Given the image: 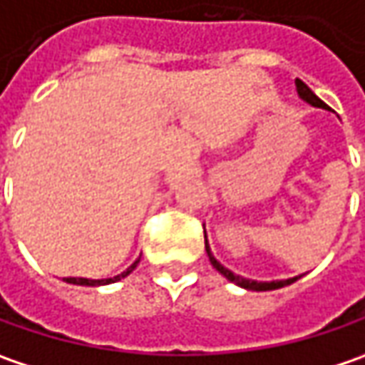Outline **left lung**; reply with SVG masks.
I'll list each match as a JSON object with an SVG mask.
<instances>
[{"label": "left lung", "instance_id": "left-lung-1", "mask_svg": "<svg viewBox=\"0 0 365 365\" xmlns=\"http://www.w3.org/2000/svg\"><path fill=\"white\" fill-rule=\"evenodd\" d=\"M296 83V91H298V98L302 100V102L310 103L312 108H323V110H327L329 106H327L312 89L304 83V81H300V79H296L294 81ZM204 239H206V230H204ZM206 253H208V259H210V263L214 265V269L218 272V274H222V276L227 277L229 282H232V284H237V286H241V288H245V290H253V292H267V290H277V288H284V286H290V284H294L296 279L300 276L296 277H288V279H274V282H257V279H247V277L243 276H237L235 272H230L229 267H225L222 263L218 262L216 257L212 255V251H210V245H208V239H206Z\"/></svg>", "mask_w": 365, "mask_h": 365}]
</instances>
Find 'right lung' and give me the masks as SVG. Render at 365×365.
<instances>
[{
	"label": "right lung",
	"mask_w": 365,
	"mask_h": 365,
	"mask_svg": "<svg viewBox=\"0 0 365 365\" xmlns=\"http://www.w3.org/2000/svg\"><path fill=\"white\" fill-rule=\"evenodd\" d=\"M138 262H140V257L136 259L126 272H122V274H118V276L114 277H106V279H88V277H65V282L67 284H75V286H106V284H114V282H118V279H122V277H126L133 269H135L136 265H138Z\"/></svg>",
	"instance_id": "1"
}]
</instances>
